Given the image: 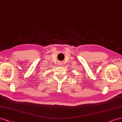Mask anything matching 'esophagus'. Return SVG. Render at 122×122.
Returning a JSON list of instances; mask_svg holds the SVG:
<instances>
[{"instance_id": "obj_1", "label": "esophagus", "mask_w": 122, "mask_h": 122, "mask_svg": "<svg viewBox=\"0 0 122 122\" xmlns=\"http://www.w3.org/2000/svg\"><path fill=\"white\" fill-rule=\"evenodd\" d=\"M60 64V66H61V65H62V63H61V62Z\"/></svg>"}]
</instances>
